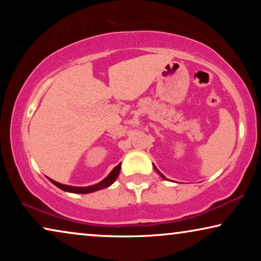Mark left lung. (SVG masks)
<instances>
[{"label": "left lung", "mask_w": 261, "mask_h": 261, "mask_svg": "<svg viewBox=\"0 0 261 261\" xmlns=\"http://www.w3.org/2000/svg\"><path fill=\"white\" fill-rule=\"evenodd\" d=\"M153 166H154V165H153ZM154 169H155V170H156V172H158V173H159V174H160V176H162V177H163V178H164V179H166V178H165V177H164V176H163V174H162V173H160V172H159V171H158V169H156V167H155V166H154Z\"/></svg>", "instance_id": "left-lung-1"}]
</instances>
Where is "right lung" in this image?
<instances>
[{"label":"right lung","instance_id":"right-lung-1","mask_svg":"<svg viewBox=\"0 0 261 261\" xmlns=\"http://www.w3.org/2000/svg\"><path fill=\"white\" fill-rule=\"evenodd\" d=\"M120 169H121V164H119V165L114 167L112 172L108 174V177H106L105 179H103L102 181H99V183H97V184L90 185V187H71V185L60 184V183H58V181L49 179V178H48V179L51 180L52 183L56 185V187H58L59 189H62V190H64V191L73 192V194H90V192H94V191L101 190V189L110 187V185H112L114 181L116 180L117 176H119Z\"/></svg>","mask_w":261,"mask_h":261}]
</instances>
